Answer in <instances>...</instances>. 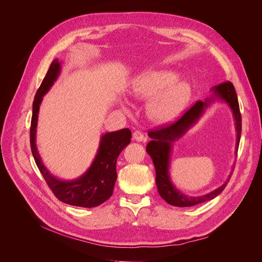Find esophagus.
<instances>
[{
    "label": "esophagus",
    "instance_id": "34e87169",
    "mask_svg": "<svg viewBox=\"0 0 262 262\" xmlns=\"http://www.w3.org/2000/svg\"><path fill=\"white\" fill-rule=\"evenodd\" d=\"M133 139H134V140L138 141V142H142V141L145 140V137L140 130H136L133 134Z\"/></svg>",
    "mask_w": 262,
    "mask_h": 262
}]
</instances>
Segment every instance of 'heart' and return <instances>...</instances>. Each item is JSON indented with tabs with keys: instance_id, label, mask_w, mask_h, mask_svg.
Here are the masks:
<instances>
[{
	"instance_id": "heart-1",
	"label": "heart",
	"mask_w": 262,
	"mask_h": 262,
	"mask_svg": "<svg viewBox=\"0 0 262 262\" xmlns=\"http://www.w3.org/2000/svg\"><path fill=\"white\" fill-rule=\"evenodd\" d=\"M171 71H149L138 76L132 83L129 94L137 100H148L146 115L157 123H167L179 116L191 97L188 82L178 80ZM122 108L127 110L125 102Z\"/></svg>"
}]
</instances>
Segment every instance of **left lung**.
<instances>
[{
  "instance_id": "8db88e82",
  "label": "left lung",
  "mask_w": 262,
  "mask_h": 262,
  "mask_svg": "<svg viewBox=\"0 0 262 262\" xmlns=\"http://www.w3.org/2000/svg\"><path fill=\"white\" fill-rule=\"evenodd\" d=\"M213 94L211 97L206 98L204 101L196 102L193 106L186 111L182 117H180L175 122L160 126L154 130L148 132V137L151 138V141L146 145V151L150 156L156 168V184L158 188L159 195L170 205L186 207L197 205L206 201H210L217 197L224 187L228 184L230 177L224 181L222 185L214 189L213 191L202 196L193 197L188 196L179 190L176 185L172 183L169 175V164L170 156L172 152V144L175 143L186 132L194 126L206 108L215 101H223L230 106L236 128V146L235 152L237 154L240 136H241V115L239 110V103L237 99V94L235 92L234 85L231 82H224L217 86L212 87Z\"/></svg>"
}]
</instances>
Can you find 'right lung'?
<instances>
[{
	"label": "right lung",
	"instance_id": "add662e5",
	"mask_svg": "<svg viewBox=\"0 0 262 262\" xmlns=\"http://www.w3.org/2000/svg\"><path fill=\"white\" fill-rule=\"evenodd\" d=\"M61 69V62L58 59L52 61L34 97L30 126L31 152L46 183L60 201L80 207H95L106 201L113 195L117 180V159L120 152L129 144L132 132L128 128H123L103 134L95 159L89 169L79 178L62 180L50 173L38 151L36 143L37 126L43 97L59 78Z\"/></svg>",
	"mask_w": 262,
	"mask_h": 262
}]
</instances>
